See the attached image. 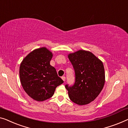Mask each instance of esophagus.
<instances>
[{"mask_svg":"<svg viewBox=\"0 0 128 128\" xmlns=\"http://www.w3.org/2000/svg\"><path fill=\"white\" fill-rule=\"evenodd\" d=\"M62 79L63 80H64V81H65V80H66V77L64 76H63V77H62Z\"/></svg>","mask_w":128,"mask_h":128,"instance_id":"esophagus-1","label":"esophagus"}]
</instances>
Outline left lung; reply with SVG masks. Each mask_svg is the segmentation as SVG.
I'll return each instance as SVG.
<instances>
[{
    "instance_id": "left-lung-1",
    "label": "left lung",
    "mask_w": 128,
    "mask_h": 128,
    "mask_svg": "<svg viewBox=\"0 0 128 128\" xmlns=\"http://www.w3.org/2000/svg\"><path fill=\"white\" fill-rule=\"evenodd\" d=\"M75 73L72 86L65 85L70 99L78 105L94 100L104 86L105 73L100 60L90 51L79 50L68 55Z\"/></svg>"
}]
</instances>
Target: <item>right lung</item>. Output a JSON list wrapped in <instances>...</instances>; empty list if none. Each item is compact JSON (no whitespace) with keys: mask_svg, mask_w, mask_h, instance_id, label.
Instances as JSON below:
<instances>
[{"mask_svg":"<svg viewBox=\"0 0 128 128\" xmlns=\"http://www.w3.org/2000/svg\"><path fill=\"white\" fill-rule=\"evenodd\" d=\"M52 54L45 47L34 50L21 62L20 77L24 90L35 100L51 98L55 89L64 82L50 65Z\"/></svg>","mask_w":128,"mask_h":128,"instance_id":"add662e5","label":"right lung"}]
</instances>
